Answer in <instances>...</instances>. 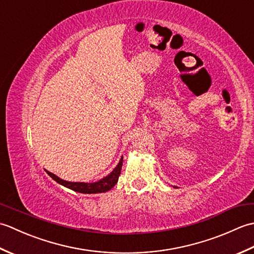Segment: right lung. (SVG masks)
Segmentation results:
<instances>
[{
    "instance_id": "obj_1",
    "label": "right lung",
    "mask_w": 254,
    "mask_h": 254,
    "mask_svg": "<svg viewBox=\"0 0 254 254\" xmlns=\"http://www.w3.org/2000/svg\"><path fill=\"white\" fill-rule=\"evenodd\" d=\"M122 161L123 158H121L120 163L118 164L113 171L110 175H108L105 177L104 179H101L97 182L94 183H85V182H68V181H64L60 178L57 177L56 175L51 174V172L47 171V174L49 175L53 180L57 181L60 185L66 187L68 189H71L73 191H76L79 193H85V194H91V193H102V192H107L111 190V189L116 186V183L118 182L119 176L121 174V168H122Z\"/></svg>"
}]
</instances>
